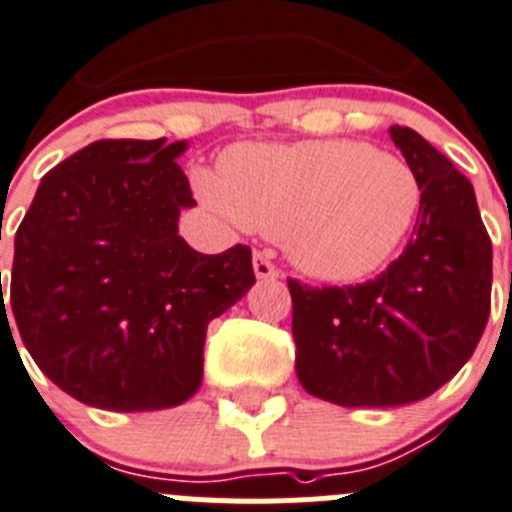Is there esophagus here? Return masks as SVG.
<instances>
[{
  "mask_svg": "<svg viewBox=\"0 0 512 512\" xmlns=\"http://www.w3.org/2000/svg\"><path fill=\"white\" fill-rule=\"evenodd\" d=\"M252 267H255V275L260 280H275L280 278V270L270 262V255L267 252H260L255 250V255H252Z\"/></svg>",
  "mask_w": 512,
  "mask_h": 512,
  "instance_id": "34e87169",
  "label": "esophagus"
}]
</instances>
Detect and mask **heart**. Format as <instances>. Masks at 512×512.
<instances>
[{
  "label": "heart",
  "instance_id": "1",
  "mask_svg": "<svg viewBox=\"0 0 512 512\" xmlns=\"http://www.w3.org/2000/svg\"><path fill=\"white\" fill-rule=\"evenodd\" d=\"M197 189L214 212L280 237L288 260L323 283L379 272L422 207L407 161L353 141L240 143L219 176L197 174Z\"/></svg>",
  "mask_w": 512,
  "mask_h": 512
}]
</instances>
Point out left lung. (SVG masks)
I'll return each instance as SVG.
<instances>
[{
  "mask_svg": "<svg viewBox=\"0 0 512 512\" xmlns=\"http://www.w3.org/2000/svg\"><path fill=\"white\" fill-rule=\"evenodd\" d=\"M389 133L422 184L407 250L361 285L288 280L295 374L338 407L427 399L467 364L490 315L493 242L475 189L417 131Z\"/></svg>",
  "mask_w": 512,
  "mask_h": 512,
  "instance_id": "obj_1",
  "label": "left lung"
}]
</instances>
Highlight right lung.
<instances>
[{
	"instance_id": "add662e5",
	"label": "right lung",
	"mask_w": 512,
	"mask_h": 512,
	"mask_svg": "<svg viewBox=\"0 0 512 512\" xmlns=\"http://www.w3.org/2000/svg\"><path fill=\"white\" fill-rule=\"evenodd\" d=\"M184 151L166 138L90 143L42 176L17 229L0 315L88 407L184 404L202 384L209 321L255 283L247 245L202 255L179 237L181 209L197 204Z\"/></svg>"
}]
</instances>
